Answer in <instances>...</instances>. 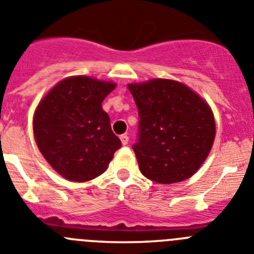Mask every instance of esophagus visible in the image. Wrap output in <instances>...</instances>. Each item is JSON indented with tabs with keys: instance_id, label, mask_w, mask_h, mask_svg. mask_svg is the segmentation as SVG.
<instances>
[{
	"instance_id": "obj_1",
	"label": "esophagus",
	"mask_w": 254,
	"mask_h": 254,
	"mask_svg": "<svg viewBox=\"0 0 254 254\" xmlns=\"http://www.w3.org/2000/svg\"><path fill=\"white\" fill-rule=\"evenodd\" d=\"M120 140H122L123 145H127V144L129 143V136H127V134H124V135L120 136Z\"/></svg>"
}]
</instances>
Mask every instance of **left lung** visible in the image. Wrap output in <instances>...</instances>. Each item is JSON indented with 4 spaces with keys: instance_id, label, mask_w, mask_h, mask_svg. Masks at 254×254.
Here are the masks:
<instances>
[{
    "instance_id": "obj_1",
    "label": "left lung",
    "mask_w": 254,
    "mask_h": 254,
    "mask_svg": "<svg viewBox=\"0 0 254 254\" xmlns=\"http://www.w3.org/2000/svg\"><path fill=\"white\" fill-rule=\"evenodd\" d=\"M139 114L132 150L143 176L159 184L191 177L209 155L215 120L209 105L187 86L171 79L129 84Z\"/></svg>"
}]
</instances>
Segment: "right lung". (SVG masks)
I'll return each mask as SVG.
<instances>
[{
    "instance_id": "add662e5",
    "label": "right lung",
    "mask_w": 254,
    "mask_h": 254,
    "mask_svg": "<svg viewBox=\"0 0 254 254\" xmlns=\"http://www.w3.org/2000/svg\"><path fill=\"white\" fill-rule=\"evenodd\" d=\"M115 84L86 76L56 84L38 105L34 136L48 163L65 180L86 182L106 171L122 141L102 101Z\"/></svg>"
}]
</instances>
